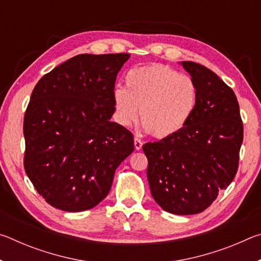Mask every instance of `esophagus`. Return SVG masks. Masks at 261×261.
<instances>
[{
    "mask_svg": "<svg viewBox=\"0 0 261 261\" xmlns=\"http://www.w3.org/2000/svg\"><path fill=\"white\" fill-rule=\"evenodd\" d=\"M141 147H143V141H141L138 137H135V148L137 151H139Z\"/></svg>",
    "mask_w": 261,
    "mask_h": 261,
    "instance_id": "obj_1",
    "label": "esophagus"
}]
</instances>
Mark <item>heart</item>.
<instances>
[{
  "label": "heart",
  "mask_w": 261,
  "mask_h": 261,
  "mask_svg": "<svg viewBox=\"0 0 261 261\" xmlns=\"http://www.w3.org/2000/svg\"><path fill=\"white\" fill-rule=\"evenodd\" d=\"M125 86L114 91L118 122L130 125L140 121L156 138H167L188 124L196 110L198 87L188 74L163 64L134 68L125 76Z\"/></svg>",
  "instance_id": "obj_1"
}]
</instances>
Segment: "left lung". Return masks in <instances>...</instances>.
Wrapping results in <instances>:
<instances>
[{
  "instance_id": "8db88e82",
  "label": "left lung",
  "mask_w": 261,
  "mask_h": 261,
  "mask_svg": "<svg viewBox=\"0 0 261 261\" xmlns=\"http://www.w3.org/2000/svg\"><path fill=\"white\" fill-rule=\"evenodd\" d=\"M197 84L198 102L182 130L143 146L151 193L162 210L198 214L228 188L238 169L243 123L235 93L218 74L180 62Z\"/></svg>"
}]
</instances>
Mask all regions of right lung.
<instances>
[{
	"label": "right lung",
	"mask_w": 261,
	"mask_h": 261,
	"mask_svg": "<svg viewBox=\"0 0 261 261\" xmlns=\"http://www.w3.org/2000/svg\"><path fill=\"white\" fill-rule=\"evenodd\" d=\"M130 55L81 54L35 85L24 117L26 175L48 204L93 208L112 188L134 135L112 122L117 73Z\"/></svg>",
	"instance_id": "right-lung-1"
}]
</instances>
